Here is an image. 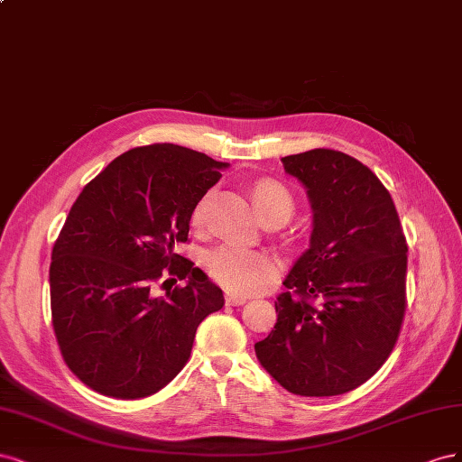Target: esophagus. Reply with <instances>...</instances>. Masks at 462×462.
<instances>
[{"label": "esophagus", "mask_w": 462, "mask_h": 462, "mask_svg": "<svg viewBox=\"0 0 462 462\" xmlns=\"http://www.w3.org/2000/svg\"><path fill=\"white\" fill-rule=\"evenodd\" d=\"M245 301H247L245 297L234 295V293H226V305H228V307H240V305H244Z\"/></svg>", "instance_id": "obj_1"}]
</instances>
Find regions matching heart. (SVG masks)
I'll list each match as a JSON object with an SVG mask.
<instances>
[{"instance_id": "heart-1", "label": "heart", "mask_w": 462, "mask_h": 462, "mask_svg": "<svg viewBox=\"0 0 462 462\" xmlns=\"http://www.w3.org/2000/svg\"><path fill=\"white\" fill-rule=\"evenodd\" d=\"M213 191L205 196L193 207L191 225L203 228L209 215V205ZM253 199H255L259 217L282 213L290 217L293 211V198L282 184L274 180H261L253 188ZM203 264L209 276L236 295H251L261 291L278 273V261L269 251L249 249L236 244H220L207 253Z\"/></svg>"}]
</instances>
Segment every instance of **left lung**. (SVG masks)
I'll return each mask as SVG.
<instances>
[{"label":"left lung","instance_id":"8db88e82","mask_svg":"<svg viewBox=\"0 0 462 462\" xmlns=\"http://www.w3.org/2000/svg\"><path fill=\"white\" fill-rule=\"evenodd\" d=\"M282 162L305 184L315 222L255 353L290 393L341 395L374 376L397 344L407 240L390 191L361 161L319 147Z\"/></svg>","mask_w":462,"mask_h":462}]
</instances>
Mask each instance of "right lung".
I'll use <instances>...</instances> for the list:
<instances>
[{"instance_id":"right-lung-1","label":"right lung","mask_w":462,"mask_h":462,"mask_svg":"<svg viewBox=\"0 0 462 462\" xmlns=\"http://www.w3.org/2000/svg\"><path fill=\"white\" fill-rule=\"evenodd\" d=\"M218 162L174 143L134 147L88 182L51 251V324L65 365L116 399L157 393L189 359L198 326L225 305L178 255ZM188 279L186 287L166 288ZM167 289L155 296L154 286Z\"/></svg>"}]
</instances>
